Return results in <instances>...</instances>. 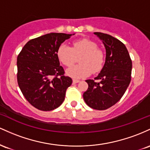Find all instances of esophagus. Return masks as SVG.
I'll return each mask as SVG.
<instances>
[{
	"mask_svg": "<svg viewBox=\"0 0 150 150\" xmlns=\"http://www.w3.org/2000/svg\"><path fill=\"white\" fill-rule=\"evenodd\" d=\"M79 81H80L78 79H73V83H79Z\"/></svg>",
	"mask_w": 150,
	"mask_h": 150,
	"instance_id": "obj_1",
	"label": "esophagus"
}]
</instances>
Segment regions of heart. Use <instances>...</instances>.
Returning a JSON list of instances; mask_svg holds the SVG:
<instances>
[{
  "label": "heart",
  "mask_w": 150,
  "mask_h": 150,
  "mask_svg": "<svg viewBox=\"0 0 150 150\" xmlns=\"http://www.w3.org/2000/svg\"><path fill=\"white\" fill-rule=\"evenodd\" d=\"M57 56L59 62L66 67H70L79 57V64L70 67L67 74L74 79H81L98 73L101 71L105 64V54L98 47L95 42L88 39H81L72 42L71 47L64 43L59 46Z\"/></svg>",
  "instance_id": "b5f03b06"
}]
</instances>
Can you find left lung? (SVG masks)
<instances>
[{
  "instance_id": "1",
  "label": "left lung",
  "mask_w": 150,
  "mask_h": 150,
  "mask_svg": "<svg viewBox=\"0 0 150 150\" xmlns=\"http://www.w3.org/2000/svg\"><path fill=\"white\" fill-rule=\"evenodd\" d=\"M94 34L102 40L105 46V62L94 80L86 81L88 88L83 97L89 107L103 110L115 105L125 93L131 81L132 60L125 45L120 40L105 33Z\"/></svg>"
}]
</instances>
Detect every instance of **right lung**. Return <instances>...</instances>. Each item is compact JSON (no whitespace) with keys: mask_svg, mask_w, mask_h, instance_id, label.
I'll list each match as a JSON object with an SVG mask.
<instances>
[{"mask_svg":"<svg viewBox=\"0 0 150 150\" xmlns=\"http://www.w3.org/2000/svg\"><path fill=\"white\" fill-rule=\"evenodd\" d=\"M74 35V34H73ZM71 36L49 33L28 42L17 58L18 83L26 100L38 110L50 111L63 103L72 83L57 56L59 46Z\"/></svg>","mask_w":150,"mask_h":150,"instance_id":"1","label":"right lung"}]
</instances>
